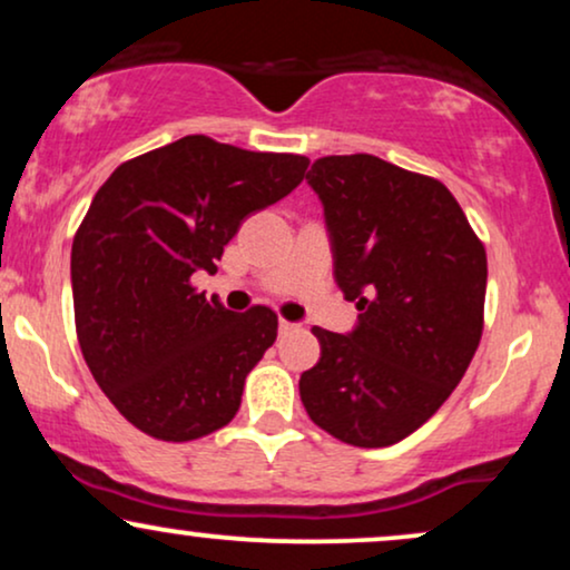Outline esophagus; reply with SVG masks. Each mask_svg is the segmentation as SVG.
Listing matches in <instances>:
<instances>
[{
	"instance_id": "esophagus-1",
	"label": "esophagus",
	"mask_w": 570,
	"mask_h": 570,
	"mask_svg": "<svg viewBox=\"0 0 570 570\" xmlns=\"http://www.w3.org/2000/svg\"><path fill=\"white\" fill-rule=\"evenodd\" d=\"M294 330H297V324L284 322V318H281V324H278V332H281V335H289V332H294Z\"/></svg>"
}]
</instances>
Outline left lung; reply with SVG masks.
Instances as JSON below:
<instances>
[{"label":"left lung","mask_w":570,"mask_h":570,"mask_svg":"<svg viewBox=\"0 0 570 570\" xmlns=\"http://www.w3.org/2000/svg\"><path fill=\"white\" fill-rule=\"evenodd\" d=\"M322 198L335 281L356 303L348 335L313 326L316 367L299 399L353 448H389L442 407L482 337L488 257L448 187L375 155H330L307 171Z\"/></svg>","instance_id":"left-lung-1"}]
</instances>
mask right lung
Segmentation results:
<instances>
[{
  "mask_svg": "<svg viewBox=\"0 0 570 570\" xmlns=\"http://www.w3.org/2000/svg\"><path fill=\"white\" fill-rule=\"evenodd\" d=\"M307 158L185 136L126 160L71 244L77 340L126 421L189 442L233 421L246 375L276 343L265 305L233 313L193 286L248 214L303 181Z\"/></svg>",
  "mask_w": 570,
  "mask_h": 570,
  "instance_id": "add662e5",
  "label": "right lung"
}]
</instances>
